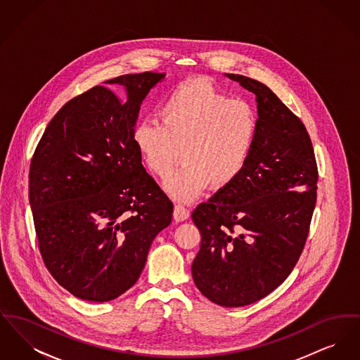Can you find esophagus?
Listing matches in <instances>:
<instances>
[{
    "instance_id": "obj_1",
    "label": "esophagus",
    "mask_w": 360,
    "mask_h": 360,
    "mask_svg": "<svg viewBox=\"0 0 360 360\" xmlns=\"http://www.w3.org/2000/svg\"><path fill=\"white\" fill-rule=\"evenodd\" d=\"M190 216V210L188 206L182 205V204H175L174 206V217L176 221H184L188 220Z\"/></svg>"
}]
</instances>
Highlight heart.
<instances>
[{
  "mask_svg": "<svg viewBox=\"0 0 360 360\" xmlns=\"http://www.w3.org/2000/svg\"><path fill=\"white\" fill-rule=\"evenodd\" d=\"M160 120L137 124L134 140L147 167L166 178L179 159L184 165L166 188L179 200H193L212 185H231L244 170L259 132L255 106L202 78L174 86Z\"/></svg>",
  "mask_w": 360,
  "mask_h": 360,
  "instance_id": "obj_1",
  "label": "heart"
}]
</instances>
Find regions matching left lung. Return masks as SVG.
<instances>
[{"label":"left lung","mask_w":360,"mask_h":360,"mask_svg":"<svg viewBox=\"0 0 360 360\" xmlns=\"http://www.w3.org/2000/svg\"><path fill=\"white\" fill-rule=\"evenodd\" d=\"M257 96L259 132L239 176L191 219L201 247L195 286L221 307H244L275 290L301 257L317 200L319 170L304 122L252 78L228 74Z\"/></svg>","instance_id":"obj_1"}]
</instances>
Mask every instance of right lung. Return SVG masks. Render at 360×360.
<instances>
[{
    "mask_svg": "<svg viewBox=\"0 0 360 360\" xmlns=\"http://www.w3.org/2000/svg\"><path fill=\"white\" fill-rule=\"evenodd\" d=\"M165 74H125L65 103L30 167V204L43 262L72 295L117 298L136 283L172 202L141 163L140 103Z\"/></svg>",
    "mask_w": 360,
    "mask_h": 360,
    "instance_id": "obj_1",
    "label": "right lung"
}]
</instances>
